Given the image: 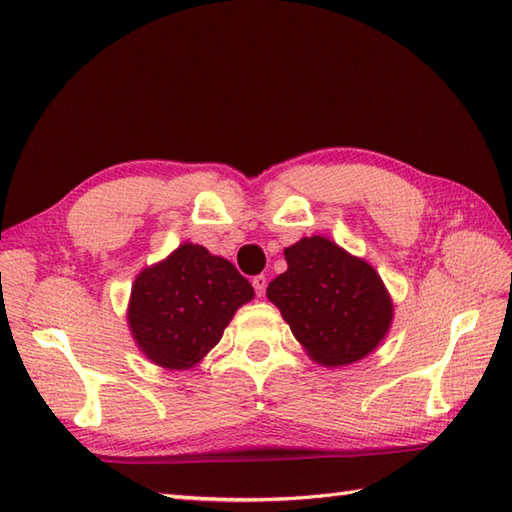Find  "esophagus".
Here are the masks:
<instances>
[{
    "label": "esophagus",
    "instance_id": "obj_1",
    "mask_svg": "<svg viewBox=\"0 0 512 512\" xmlns=\"http://www.w3.org/2000/svg\"><path fill=\"white\" fill-rule=\"evenodd\" d=\"M266 284H268V279H266L264 275H257V277H253V288H255V292H257V297H264Z\"/></svg>",
    "mask_w": 512,
    "mask_h": 512
}]
</instances>
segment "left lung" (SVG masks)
Here are the masks:
<instances>
[{"label":"left lung","instance_id":"1","mask_svg":"<svg viewBox=\"0 0 512 512\" xmlns=\"http://www.w3.org/2000/svg\"><path fill=\"white\" fill-rule=\"evenodd\" d=\"M284 255L288 270L266 297L314 363L352 365L385 341L394 301L372 264L323 235L301 237Z\"/></svg>","mask_w":512,"mask_h":512}]
</instances>
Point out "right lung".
Masks as SVG:
<instances>
[{"instance_id": "1", "label": "right lung", "mask_w": 512, "mask_h": 512, "mask_svg": "<svg viewBox=\"0 0 512 512\" xmlns=\"http://www.w3.org/2000/svg\"><path fill=\"white\" fill-rule=\"evenodd\" d=\"M253 297V286L228 259L184 242L140 270L127 303V325L151 363L191 369L220 343L233 314Z\"/></svg>"}]
</instances>
